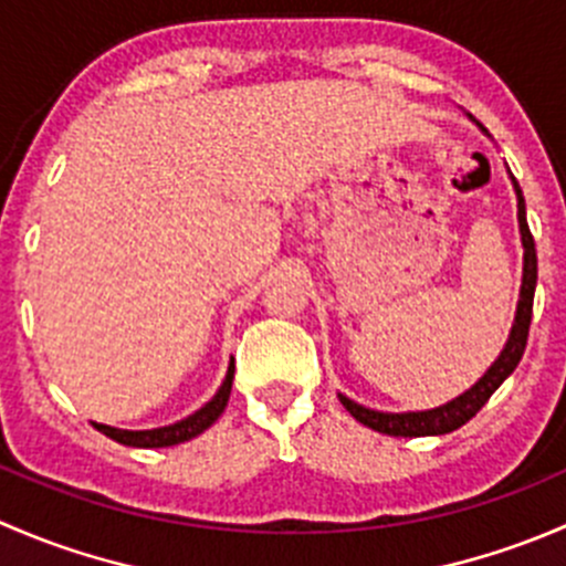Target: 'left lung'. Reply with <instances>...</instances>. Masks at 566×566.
<instances>
[{
	"mask_svg": "<svg viewBox=\"0 0 566 566\" xmlns=\"http://www.w3.org/2000/svg\"><path fill=\"white\" fill-rule=\"evenodd\" d=\"M479 125V123H476ZM482 128V125H479ZM484 130V128H482ZM512 177V175H510ZM512 186L517 193V224H521V241H523V284H521V301H517L515 323H512L510 339H506L504 350L495 358L493 367L476 380L468 391H462L460 397H454L452 402L441 405V408L432 410H413V413H384V410L364 408V405L353 402L350 397L339 394V402L350 410V416L356 421H361L364 427L375 432H384V436L394 438H421V436H447V432L458 430V427L471 421L479 410L484 408L493 391L515 373V367L521 364L523 350H526L528 342V325H531V310H534V290H536V249L534 238H531L528 221H526V199H523L521 186L512 177Z\"/></svg>",
	"mask_w": 566,
	"mask_h": 566,
	"instance_id": "8db88e82",
	"label": "left lung"
}]
</instances>
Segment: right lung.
<instances>
[{
    "mask_svg": "<svg viewBox=\"0 0 566 566\" xmlns=\"http://www.w3.org/2000/svg\"><path fill=\"white\" fill-rule=\"evenodd\" d=\"M232 378H235V361H230V369H227V378L221 384V389L216 391V397L210 402H205L197 413L186 416V419L175 421L169 427H156V430H119V427H108L93 421V427L98 432H104L112 441L123 443V447H139V449H161V447H175V443L191 441L199 432L208 430L221 413H224L227 402H230L232 391Z\"/></svg>",
    "mask_w": 566,
    "mask_h": 566,
    "instance_id": "1",
    "label": "right lung"
}]
</instances>
